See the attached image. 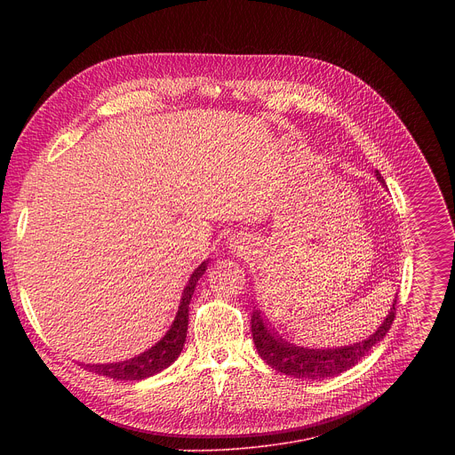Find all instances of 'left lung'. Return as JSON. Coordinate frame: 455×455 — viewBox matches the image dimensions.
<instances>
[{
  "label": "left lung",
  "instance_id": "8db88e82",
  "mask_svg": "<svg viewBox=\"0 0 455 455\" xmlns=\"http://www.w3.org/2000/svg\"><path fill=\"white\" fill-rule=\"evenodd\" d=\"M376 178L383 181V176L376 171ZM396 304L398 297L393 302L391 311H388L387 318L383 320L381 326L374 335H371L367 340H362L358 344L339 347V349H304L297 347L281 337L277 333H272L267 323L261 318V313L255 309L251 313V337L257 347V353L261 358L272 365L275 371L300 378V379H322V378H331L337 376L353 365H356L379 340L391 330L395 316H396Z\"/></svg>",
  "mask_w": 455,
  "mask_h": 455
}]
</instances>
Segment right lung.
I'll use <instances>...</instances> for the list:
<instances>
[{
  "instance_id": "obj_1",
  "label": "right lung",
  "mask_w": 455,
  "mask_h": 455,
  "mask_svg": "<svg viewBox=\"0 0 455 455\" xmlns=\"http://www.w3.org/2000/svg\"><path fill=\"white\" fill-rule=\"evenodd\" d=\"M209 261L202 263L194 274L188 279V284L183 290L181 295V302L176 313V318L172 322L171 330L167 331V335L156 344L153 346L149 351L142 353L140 356H135L132 360L125 362H118V363H108V365H84L88 371L113 378V379H144L149 378L160 371H164L165 367H169L181 353L183 344H185V337H187V326H188V302L192 299L194 288H196L198 279L205 274Z\"/></svg>"
}]
</instances>
